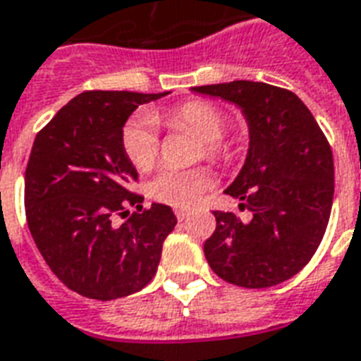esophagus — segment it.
Returning a JSON list of instances; mask_svg holds the SVG:
<instances>
[{
    "mask_svg": "<svg viewBox=\"0 0 361 361\" xmlns=\"http://www.w3.org/2000/svg\"><path fill=\"white\" fill-rule=\"evenodd\" d=\"M175 215H177L178 221H186V219L190 216V211H186V209H175Z\"/></svg>",
    "mask_w": 361,
    "mask_h": 361,
    "instance_id": "obj_1",
    "label": "esophagus"
}]
</instances>
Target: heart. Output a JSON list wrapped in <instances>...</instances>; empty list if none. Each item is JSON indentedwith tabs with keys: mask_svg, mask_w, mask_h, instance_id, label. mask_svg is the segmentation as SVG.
Instances as JSON below:
<instances>
[{
	"mask_svg": "<svg viewBox=\"0 0 361 361\" xmlns=\"http://www.w3.org/2000/svg\"><path fill=\"white\" fill-rule=\"evenodd\" d=\"M171 129H186L200 139V156L211 161H226L232 156V145L224 140L226 116L221 108L207 100H188L156 116ZM123 152L139 171H150L158 164L159 139L156 119L150 114L139 112L127 119L121 129ZM213 184V175L205 167L177 169L165 167L150 183V196L173 207H190L197 197Z\"/></svg>",
	"mask_w": 361,
	"mask_h": 361,
	"instance_id": "obj_1",
	"label": "heart"
}]
</instances>
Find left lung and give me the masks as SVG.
I'll return each mask as SVG.
<instances>
[{
  "mask_svg": "<svg viewBox=\"0 0 361 361\" xmlns=\"http://www.w3.org/2000/svg\"><path fill=\"white\" fill-rule=\"evenodd\" d=\"M192 91L234 102L249 123L247 158L224 192L251 219L213 211L216 228L203 245L205 259L234 286H278L308 264L325 234L335 192L331 146L287 89L240 80Z\"/></svg>",
  "mask_w": 361,
  "mask_h": 361,
  "instance_id": "1",
  "label": "left lung"
}]
</instances>
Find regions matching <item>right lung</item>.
I'll return each mask as SVG.
<instances>
[{
    "instance_id": "obj_1",
    "label": "right lung",
    "mask_w": 361,
    "mask_h": 361,
    "mask_svg": "<svg viewBox=\"0 0 361 361\" xmlns=\"http://www.w3.org/2000/svg\"><path fill=\"white\" fill-rule=\"evenodd\" d=\"M164 94L85 91L36 135L24 175L30 234L56 278L83 297L112 300L148 286L177 224L169 205L142 209L121 146L127 118ZM127 207L137 211L114 227Z\"/></svg>"
}]
</instances>
